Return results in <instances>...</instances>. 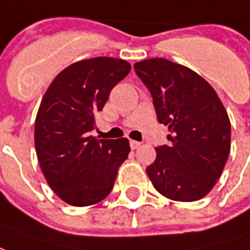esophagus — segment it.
I'll list each match as a JSON object with an SVG mask.
<instances>
[{"instance_id":"esophagus-1","label":"esophagus","mask_w":250,"mask_h":250,"mask_svg":"<svg viewBox=\"0 0 250 250\" xmlns=\"http://www.w3.org/2000/svg\"><path fill=\"white\" fill-rule=\"evenodd\" d=\"M140 146H141V143L134 141V140H130V147H132V149H138Z\"/></svg>"}]
</instances>
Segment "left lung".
Returning <instances> with one entry per match:
<instances>
[{
    "label": "left lung",
    "instance_id": "left-lung-1",
    "mask_svg": "<svg viewBox=\"0 0 250 250\" xmlns=\"http://www.w3.org/2000/svg\"><path fill=\"white\" fill-rule=\"evenodd\" d=\"M153 97L169 145L156 147L146 173L158 193L173 201L205 197L221 176L230 152V121L217 93L192 69L165 58L134 63Z\"/></svg>",
    "mask_w": 250,
    "mask_h": 250
}]
</instances>
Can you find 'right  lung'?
I'll use <instances>...</instances> for the list:
<instances>
[{
    "instance_id": "right-lung-1",
    "label": "right lung",
    "mask_w": 250,
    "mask_h": 250,
    "mask_svg": "<svg viewBox=\"0 0 250 250\" xmlns=\"http://www.w3.org/2000/svg\"><path fill=\"white\" fill-rule=\"evenodd\" d=\"M129 72L130 63L118 58L81 60L58 73L43 94L34 124L36 153L49 187L69 205L103 201L130 152L127 138L90 136L94 114Z\"/></svg>"
}]
</instances>
